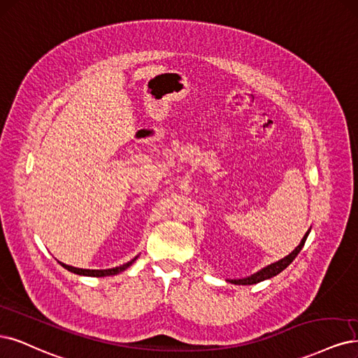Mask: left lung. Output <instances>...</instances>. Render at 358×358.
I'll use <instances>...</instances> for the list:
<instances>
[{"label":"left lung","mask_w":358,"mask_h":358,"mask_svg":"<svg viewBox=\"0 0 358 358\" xmlns=\"http://www.w3.org/2000/svg\"><path fill=\"white\" fill-rule=\"evenodd\" d=\"M310 231H311V229H308V231H306V234L303 236V238L301 240V243H299L298 248L294 249L290 255H287L286 257H282V259H280V261H277V262H274V264H271V265H268V266L262 268L261 271H257V273L252 274L250 277L238 278V280H227V281H229L231 285L250 286V285H256V282H261V281H264V280H268V278H273V277H275L277 274H280V273H281L282 269H286V268L293 262V259L296 257V256H298V253L302 250V248H303V244H305V241H306V237H308V234H310Z\"/></svg>","instance_id":"obj_1"}]
</instances>
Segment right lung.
<instances>
[{"mask_svg":"<svg viewBox=\"0 0 358 358\" xmlns=\"http://www.w3.org/2000/svg\"><path fill=\"white\" fill-rule=\"evenodd\" d=\"M136 257H133L130 262L124 264V265H120V266H115V268H109V269H83V268H76V266H71V265H66L64 262H59L62 266H64L65 269L71 271V273L73 274H78V275H87V277H108V275H115V274H120L122 273V271L127 269L134 261H136Z\"/></svg>","mask_w":358,"mask_h":358,"instance_id":"1","label":"right lung"}]
</instances>
